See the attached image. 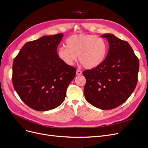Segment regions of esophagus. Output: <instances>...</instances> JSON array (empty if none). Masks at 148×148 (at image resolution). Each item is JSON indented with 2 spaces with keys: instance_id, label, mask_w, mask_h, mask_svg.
Segmentation results:
<instances>
[{
  "instance_id": "34e87169",
  "label": "esophagus",
  "mask_w": 148,
  "mask_h": 148,
  "mask_svg": "<svg viewBox=\"0 0 148 148\" xmlns=\"http://www.w3.org/2000/svg\"><path fill=\"white\" fill-rule=\"evenodd\" d=\"M76 74H77V75H81V74H82V72L80 70H79V69H77Z\"/></svg>"
}]
</instances>
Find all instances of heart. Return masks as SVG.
Listing matches in <instances>:
<instances>
[{"mask_svg": "<svg viewBox=\"0 0 148 148\" xmlns=\"http://www.w3.org/2000/svg\"><path fill=\"white\" fill-rule=\"evenodd\" d=\"M66 47L57 52L59 58L68 65H73L77 59L87 69L99 66L105 59L108 45L103 38L92 34H75L66 40Z\"/></svg>", "mask_w": 148, "mask_h": 148, "instance_id": "1", "label": "heart"}]
</instances>
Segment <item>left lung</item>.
Here are the masks:
<instances>
[{
	"mask_svg": "<svg viewBox=\"0 0 148 148\" xmlns=\"http://www.w3.org/2000/svg\"><path fill=\"white\" fill-rule=\"evenodd\" d=\"M107 38L110 49L99 66L85 70L84 94L90 104L101 110H112L130 97L138 81L139 60L130 45L111 34Z\"/></svg>",
	"mask_w": 148,
	"mask_h": 148,
	"instance_id": "left-lung-1",
	"label": "left lung"
}]
</instances>
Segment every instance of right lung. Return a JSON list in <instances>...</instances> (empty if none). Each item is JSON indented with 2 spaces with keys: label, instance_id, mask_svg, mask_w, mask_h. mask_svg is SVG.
<instances>
[{
  "label": "right lung",
  "instance_id": "right-lung-1",
  "mask_svg": "<svg viewBox=\"0 0 148 148\" xmlns=\"http://www.w3.org/2000/svg\"><path fill=\"white\" fill-rule=\"evenodd\" d=\"M59 33L25 43L12 64V82L21 99L33 110L45 111L62 103L76 73L58 56Z\"/></svg>",
  "mask_w": 148,
  "mask_h": 148
}]
</instances>
